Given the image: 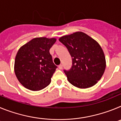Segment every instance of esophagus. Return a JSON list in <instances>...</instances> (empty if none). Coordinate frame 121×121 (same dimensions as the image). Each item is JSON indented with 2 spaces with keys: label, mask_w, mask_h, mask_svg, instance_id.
I'll use <instances>...</instances> for the list:
<instances>
[{
  "label": "esophagus",
  "mask_w": 121,
  "mask_h": 121,
  "mask_svg": "<svg viewBox=\"0 0 121 121\" xmlns=\"http://www.w3.org/2000/svg\"><path fill=\"white\" fill-rule=\"evenodd\" d=\"M58 67L60 70H61V69H62V68H63V65L62 64H60V65H59Z\"/></svg>",
  "instance_id": "obj_1"
}]
</instances>
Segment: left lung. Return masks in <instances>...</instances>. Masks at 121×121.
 <instances>
[{"mask_svg": "<svg viewBox=\"0 0 121 121\" xmlns=\"http://www.w3.org/2000/svg\"><path fill=\"white\" fill-rule=\"evenodd\" d=\"M59 40L72 57L71 68L64 70L70 84L80 88L96 84L105 69L104 53L99 43L82 32L62 36Z\"/></svg>", "mask_w": 121, "mask_h": 121, "instance_id": "8db88e82", "label": "left lung"}]
</instances>
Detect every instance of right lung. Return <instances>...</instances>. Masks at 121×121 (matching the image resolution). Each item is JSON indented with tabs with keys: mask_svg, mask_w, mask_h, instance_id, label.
Instances as JSON below:
<instances>
[{
	"mask_svg": "<svg viewBox=\"0 0 121 121\" xmlns=\"http://www.w3.org/2000/svg\"><path fill=\"white\" fill-rule=\"evenodd\" d=\"M56 40L54 38L37 37L19 50L15 59L14 72L25 88L40 90L50 84L57 68L49 51Z\"/></svg>",
	"mask_w": 121,
	"mask_h": 121,
	"instance_id": "obj_1",
	"label": "right lung"
}]
</instances>
